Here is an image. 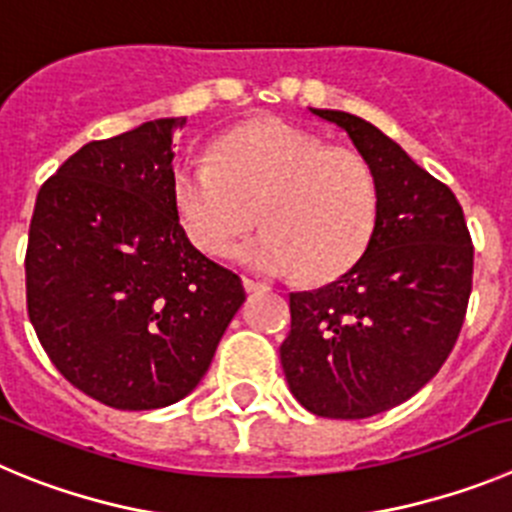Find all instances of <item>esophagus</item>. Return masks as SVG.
Instances as JSON below:
<instances>
[{"instance_id":"esophagus-1","label":"esophagus","mask_w":512,"mask_h":512,"mask_svg":"<svg viewBox=\"0 0 512 512\" xmlns=\"http://www.w3.org/2000/svg\"><path fill=\"white\" fill-rule=\"evenodd\" d=\"M242 285H245V290H247V293H257V290H265V285H262V283H257V280H250V278H245V280H242Z\"/></svg>"}]
</instances>
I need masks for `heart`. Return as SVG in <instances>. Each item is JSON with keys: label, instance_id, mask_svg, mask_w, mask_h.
<instances>
[{"label": "heart", "instance_id": "obj_1", "mask_svg": "<svg viewBox=\"0 0 512 512\" xmlns=\"http://www.w3.org/2000/svg\"><path fill=\"white\" fill-rule=\"evenodd\" d=\"M173 191L183 232L206 255H227L262 211L267 232L234 252L262 275L334 278L362 257L377 219L370 165L283 122L229 132L216 160L178 165Z\"/></svg>", "mask_w": 512, "mask_h": 512}]
</instances>
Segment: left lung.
Here are the masks:
<instances>
[{"label": "left lung", "instance_id": "left-lung-1", "mask_svg": "<svg viewBox=\"0 0 512 512\" xmlns=\"http://www.w3.org/2000/svg\"><path fill=\"white\" fill-rule=\"evenodd\" d=\"M311 114L342 127L372 170L377 219L347 273L290 293L280 344L290 393L324 418H370L416 395L462 331L474 247L457 196L375 124L336 109Z\"/></svg>", "mask_w": 512, "mask_h": 512}]
</instances>
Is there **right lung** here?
<instances>
[{"label":"right lung","instance_id":"1","mask_svg":"<svg viewBox=\"0 0 512 512\" xmlns=\"http://www.w3.org/2000/svg\"><path fill=\"white\" fill-rule=\"evenodd\" d=\"M142 122L73 153L43 183L25 255L27 313L61 375L119 411L186 398L245 303L237 273L188 242L173 132Z\"/></svg>","mask_w":512,"mask_h":512}]
</instances>
